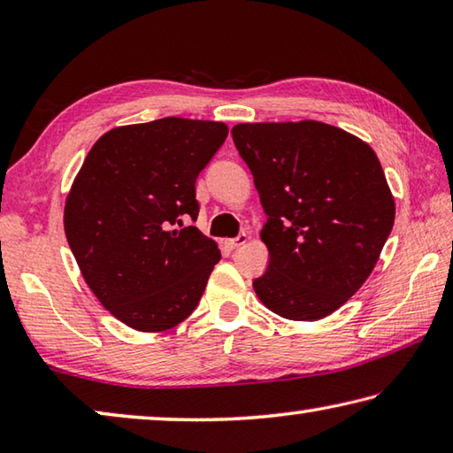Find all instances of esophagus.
<instances>
[{
	"instance_id": "obj_1",
	"label": "esophagus",
	"mask_w": 453,
	"mask_h": 453,
	"mask_svg": "<svg viewBox=\"0 0 453 453\" xmlns=\"http://www.w3.org/2000/svg\"><path fill=\"white\" fill-rule=\"evenodd\" d=\"M245 242H248V234H240V235L232 237V240H227L226 243H227L229 250H235V248H240V245H243Z\"/></svg>"
}]
</instances>
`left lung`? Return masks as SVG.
Returning a JSON list of instances; mask_svg holds the SVG:
<instances>
[{"mask_svg":"<svg viewBox=\"0 0 453 453\" xmlns=\"http://www.w3.org/2000/svg\"><path fill=\"white\" fill-rule=\"evenodd\" d=\"M232 137L267 216L270 264L254 280L257 297L286 319L329 316L370 278L394 227L378 156L321 121L240 124Z\"/></svg>","mask_w":453,"mask_h":453,"instance_id":"1","label":"left lung"}]
</instances>
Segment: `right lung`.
<instances>
[{
  "instance_id": "1",
  "label": "right lung",
  "mask_w": 453,
  "mask_h": 453,
  "mask_svg": "<svg viewBox=\"0 0 453 453\" xmlns=\"http://www.w3.org/2000/svg\"><path fill=\"white\" fill-rule=\"evenodd\" d=\"M221 121L162 118L116 127L89 150L65 202V235L104 308L164 332L197 308L216 242L196 226V180L224 145Z\"/></svg>"
}]
</instances>
